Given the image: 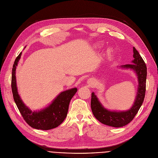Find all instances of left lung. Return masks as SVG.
<instances>
[{"label": "left lung", "instance_id": "1", "mask_svg": "<svg viewBox=\"0 0 158 158\" xmlns=\"http://www.w3.org/2000/svg\"><path fill=\"white\" fill-rule=\"evenodd\" d=\"M134 58L133 64H127L122 66L123 68H131L135 72L138 78V90L132 107L126 112H111L106 110L101 105L98 99L92 93L91 108L95 118L102 124L114 127H122L125 126L132 121L142 105L145 99L146 91V79H147V66L140 56L139 52L133 48Z\"/></svg>", "mask_w": 158, "mask_h": 158}]
</instances>
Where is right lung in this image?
Returning <instances> with one entry per match:
<instances>
[{
    "label": "right lung",
    "mask_w": 158,
    "mask_h": 158,
    "mask_svg": "<svg viewBox=\"0 0 158 158\" xmlns=\"http://www.w3.org/2000/svg\"><path fill=\"white\" fill-rule=\"evenodd\" d=\"M22 53H20L15 60L12 68L11 90L15 104L24 121L31 127L47 130L57 127L65 119L70 100L77 91L76 88L61 92L52 103L39 112H32L20 99L16 85L15 70Z\"/></svg>",
    "instance_id": "right-lung-1"
}]
</instances>
